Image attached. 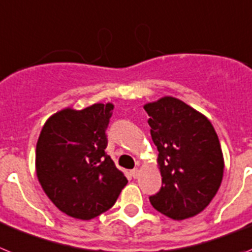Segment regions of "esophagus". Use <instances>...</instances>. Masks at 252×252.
<instances>
[{
  "label": "esophagus",
  "instance_id": "1",
  "mask_svg": "<svg viewBox=\"0 0 252 252\" xmlns=\"http://www.w3.org/2000/svg\"><path fill=\"white\" fill-rule=\"evenodd\" d=\"M130 175H132L134 179L138 178V176H139V168H133L132 171H130Z\"/></svg>",
  "mask_w": 252,
  "mask_h": 252
}]
</instances>
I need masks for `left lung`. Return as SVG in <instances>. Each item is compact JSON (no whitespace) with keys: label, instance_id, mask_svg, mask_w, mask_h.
I'll use <instances>...</instances> for the list:
<instances>
[{"label":"left lung","instance_id":"left-lung-1","mask_svg":"<svg viewBox=\"0 0 252 252\" xmlns=\"http://www.w3.org/2000/svg\"><path fill=\"white\" fill-rule=\"evenodd\" d=\"M143 108L162 176L151 204L172 220L194 217L209 205L222 183L224 159L217 133L205 115L172 96Z\"/></svg>","mask_w":252,"mask_h":252}]
</instances>
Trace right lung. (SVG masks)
I'll list each match as a JSON object with an SVG mask.
<instances>
[{"mask_svg":"<svg viewBox=\"0 0 252 252\" xmlns=\"http://www.w3.org/2000/svg\"><path fill=\"white\" fill-rule=\"evenodd\" d=\"M114 105L65 108L48 118L36 143L35 170L61 212L89 220L110 209L128 180L105 153Z\"/></svg>","mask_w":252,"mask_h":252,"instance_id":"right-lung-1","label":"right lung"}]
</instances>
